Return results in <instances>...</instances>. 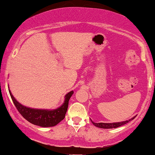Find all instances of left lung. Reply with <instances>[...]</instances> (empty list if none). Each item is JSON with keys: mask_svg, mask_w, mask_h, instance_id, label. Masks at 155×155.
Masks as SVG:
<instances>
[{"mask_svg": "<svg viewBox=\"0 0 155 155\" xmlns=\"http://www.w3.org/2000/svg\"><path fill=\"white\" fill-rule=\"evenodd\" d=\"M135 117L132 118L131 119L128 120V121H122V122H117V123H94V121H92L91 120V122L94 126L97 127L99 128H103V129H111V128H116V127H119L120 126H122L127 123L129 122L130 121L133 120L135 119Z\"/></svg>", "mask_w": 155, "mask_h": 155, "instance_id": "obj_1", "label": "left lung"}]
</instances>
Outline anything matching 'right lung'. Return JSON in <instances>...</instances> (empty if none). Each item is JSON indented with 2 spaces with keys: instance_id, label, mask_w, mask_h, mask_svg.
Instances as JSON below:
<instances>
[{
  "instance_id": "right-lung-1",
  "label": "right lung",
  "mask_w": 155,
  "mask_h": 155,
  "mask_svg": "<svg viewBox=\"0 0 155 155\" xmlns=\"http://www.w3.org/2000/svg\"><path fill=\"white\" fill-rule=\"evenodd\" d=\"M8 91H9L10 96H11L15 107L18 112L22 116V117L31 124L40 127H44L55 126L64 119L67 108H68L69 100L74 93L72 91L66 95L65 101L60 107L55 109V110H41V109H33L22 105L15 100V97L12 96L9 90Z\"/></svg>"
}]
</instances>
